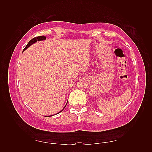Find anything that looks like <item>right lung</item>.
<instances>
[{
  "instance_id": "1",
  "label": "right lung",
  "mask_w": 152,
  "mask_h": 152,
  "mask_svg": "<svg viewBox=\"0 0 152 152\" xmlns=\"http://www.w3.org/2000/svg\"><path fill=\"white\" fill-rule=\"evenodd\" d=\"M46 37H35V38H33V39H32L31 40H30L29 42H28V43L27 44V46H25V48H24L23 50V51H24L25 50H26L28 47H30L32 44H34V43H36L37 41L46 40ZM67 103H68V101L66 102V105H65V106H64V107L62 110H61L60 112H59L58 113H57V114H59V113H60L61 112H62V111L63 110L64 108L66 107V104H67ZM50 116H53V115H49V117H50Z\"/></svg>"
}]
</instances>
